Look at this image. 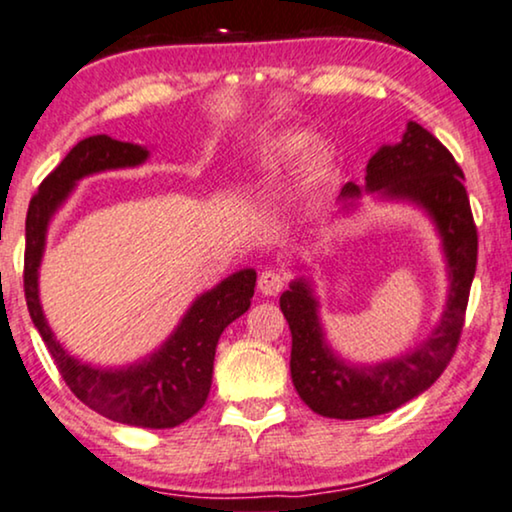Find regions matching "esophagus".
I'll return each instance as SVG.
<instances>
[{"instance_id":"1","label":"esophagus","mask_w":512,"mask_h":512,"mask_svg":"<svg viewBox=\"0 0 512 512\" xmlns=\"http://www.w3.org/2000/svg\"><path fill=\"white\" fill-rule=\"evenodd\" d=\"M284 287H287V277L277 270H263L258 277V291L263 296H277Z\"/></svg>"}]
</instances>
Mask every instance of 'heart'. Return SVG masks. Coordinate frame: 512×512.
<instances>
[{
    "label": "heart",
    "mask_w": 512,
    "mask_h": 512,
    "mask_svg": "<svg viewBox=\"0 0 512 512\" xmlns=\"http://www.w3.org/2000/svg\"><path fill=\"white\" fill-rule=\"evenodd\" d=\"M310 148H313V141L303 134H291L282 136L277 141H272L263 152V171L265 176H277L282 174L284 169L294 167V164L301 162V159L308 155Z\"/></svg>",
    "instance_id": "heart-1"
}]
</instances>
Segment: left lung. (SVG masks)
<instances>
[{"mask_svg": "<svg viewBox=\"0 0 512 512\" xmlns=\"http://www.w3.org/2000/svg\"><path fill=\"white\" fill-rule=\"evenodd\" d=\"M364 181L369 192L409 199L428 211L440 230L451 284L447 310L428 341L376 367H353L331 353L310 284H289L280 308L291 329V381L315 414L341 421L388 414L440 378L461 341L477 265V225L463 188V171L428 129L409 122L400 143L383 145L369 159ZM360 192L355 183H348L341 197L355 199Z\"/></svg>", "mask_w": 512, "mask_h": 512, "instance_id": "8db88e82", "label": "left lung"}]
</instances>
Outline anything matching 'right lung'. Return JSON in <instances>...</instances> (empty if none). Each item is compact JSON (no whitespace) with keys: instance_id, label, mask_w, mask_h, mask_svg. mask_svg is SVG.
<instances>
[{"instance_id":"add662e5","label":"right lung","mask_w":512,"mask_h":512,"mask_svg":"<svg viewBox=\"0 0 512 512\" xmlns=\"http://www.w3.org/2000/svg\"><path fill=\"white\" fill-rule=\"evenodd\" d=\"M145 159L148 150L141 145L115 141L105 134L84 138L65 155L30 199L25 218L23 287L39 336L49 348L63 381L86 407L126 426L174 428L195 416L207 402L216 343L223 329L249 310L256 272L251 268L235 272L199 296L157 353L124 369L91 367L65 353L44 320L37 291L46 228L79 178L105 169L136 167Z\"/></svg>"}]
</instances>
